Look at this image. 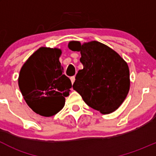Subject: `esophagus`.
<instances>
[{
    "label": "esophagus",
    "instance_id": "1",
    "mask_svg": "<svg viewBox=\"0 0 156 156\" xmlns=\"http://www.w3.org/2000/svg\"><path fill=\"white\" fill-rule=\"evenodd\" d=\"M70 79H71V81H72V84H73V83L75 82V76H72L70 78Z\"/></svg>",
    "mask_w": 156,
    "mask_h": 156
}]
</instances>
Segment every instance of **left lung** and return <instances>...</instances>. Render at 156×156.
Segmentation results:
<instances>
[{"mask_svg":"<svg viewBox=\"0 0 156 156\" xmlns=\"http://www.w3.org/2000/svg\"><path fill=\"white\" fill-rule=\"evenodd\" d=\"M69 48L81 52L84 68L78 72L73 89L87 105L102 114L115 111L130 89V72L127 62L112 49L100 42L81 44L70 41Z\"/></svg>","mask_w":156,"mask_h":156,"instance_id":"obj_1","label":"left lung"}]
</instances>
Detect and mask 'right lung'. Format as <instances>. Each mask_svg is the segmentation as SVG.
Returning a JSON list of instances; mask_svg holds the SVG:
<instances>
[{
  "label": "right lung",
  "mask_w": 156,
  "mask_h": 156,
  "mask_svg": "<svg viewBox=\"0 0 156 156\" xmlns=\"http://www.w3.org/2000/svg\"><path fill=\"white\" fill-rule=\"evenodd\" d=\"M61 53L58 48H39L25 62L19 75V87L28 106L45 117L63 108L72 87L70 79L62 73Z\"/></svg>",
  "instance_id": "add662e5"
}]
</instances>
